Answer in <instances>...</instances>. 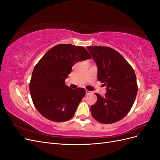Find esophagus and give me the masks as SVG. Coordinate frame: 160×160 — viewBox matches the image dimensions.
Masks as SVG:
<instances>
[{"mask_svg": "<svg viewBox=\"0 0 160 160\" xmlns=\"http://www.w3.org/2000/svg\"><path fill=\"white\" fill-rule=\"evenodd\" d=\"M85 92H86V94L87 95H88V94H89V93H91V91H89V90H85Z\"/></svg>", "mask_w": 160, "mask_h": 160, "instance_id": "34e87169", "label": "esophagus"}]
</instances>
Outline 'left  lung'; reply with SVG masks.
Returning <instances> with one entry per match:
<instances>
[{"instance_id": "8db88e82", "label": "left lung", "mask_w": 160, "mask_h": 160, "mask_svg": "<svg viewBox=\"0 0 160 160\" xmlns=\"http://www.w3.org/2000/svg\"><path fill=\"white\" fill-rule=\"evenodd\" d=\"M98 67V78L107 87L105 96L99 94L91 105L93 118L110 124L123 119L132 109L138 93L136 76L132 67L117 51L108 47H88Z\"/></svg>"}]
</instances>
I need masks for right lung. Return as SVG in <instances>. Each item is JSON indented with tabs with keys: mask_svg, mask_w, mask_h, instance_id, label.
Segmentation results:
<instances>
[{
	"mask_svg": "<svg viewBox=\"0 0 160 160\" xmlns=\"http://www.w3.org/2000/svg\"><path fill=\"white\" fill-rule=\"evenodd\" d=\"M91 58L85 48L71 44L57 45L43 55L33 69L29 83L32 103L42 116L55 122L73 117L85 90L71 89L65 80L76 62Z\"/></svg>",
	"mask_w": 160,
	"mask_h": 160,
	"instance_id": "right-lung-1",
	"label": "right lung"
}]
</instances>
